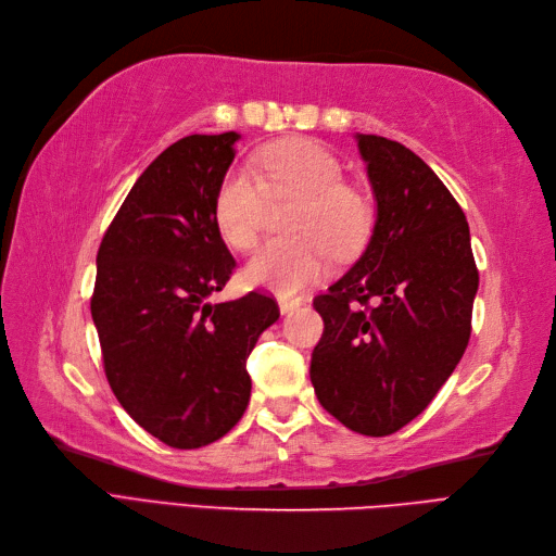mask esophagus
I'll use <instances>...</instances> for the list:
<instances>
[{"label":"esophagus","instance_id":"esophagus-1","mask_svg":"<svg viewBox=\"0 0 556 556\" xmlns=\"http://www.w3.org/2000/svg\"><path fill=\"white\" fill-rule=\"evenodd\" d=\"M277 302H279V309H281V314H289V312L298 309L300 304H302V300H300V298H289V295H279V298H277Z\"/></svg>","mask_w":556,"mask_h":556}]
</instances>
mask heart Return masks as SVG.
Listing matches in <instances>:
<instances>
[{
  "mask_svg": "<svg viewBox=\"0 0 556 556\" xmlns=\"http://www.w3.org/2000/svg\"><path fill=\"white\" fill-rule=\"evenodd\" d=\"M254 169L230 168L214 199V224L222 240L249 252L258 242L267 192L300 195L289 230L293 238L273 240L249 261L244 279L279 293H295L326 275L330 247L351 254L371 226L365 195L344 185L339 159L309 138H281L254 154Z\"/></svg>",
  "mask_w": 556,
  "mask_h": 556,
  "instance_id": "heart-1",
  "label": "heart"
}]
</instances>
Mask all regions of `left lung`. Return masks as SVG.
I'll use <instances>...</instances> for the list:
<instances>
[{"instance_id":"8db88e82","label":"left lung","mask_w":556,"mask_h":556,"mask_svg":"<svg viewBox=\"0 0 556 556\" xmlns=\"http://www.w3.org/2000/svg\"><path fill=\"white\" fill-rule=\"evenodd\" d=\"M376 199L365 254L314 300L312 386L330 416L388 437L422 414L467 351L478 267L469 224L437 173L397 140L357 134Z\"/></svg>"}]
</instances>
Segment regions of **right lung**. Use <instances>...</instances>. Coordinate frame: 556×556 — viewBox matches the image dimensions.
I'll list each match as a JSON object with an SVG mask.
<instances>
[{
    "mask_svg": "<svg viewBox=\"0 0 556 556\" xmlns=\"http://www.w3.org/2000/svg\"><path fill=\"white\" fill-rule=\"evenodd\" d=\"M240 134H193L146 168L97 254L92 318L105 379L159 441L191 451L228 434L252 392L247 357L279 318L258 291L212 304L236 270L214 199Z\"/></svg>",
    "mask_w": 556,
    "mask_h": 556,
    "instance_id": "right-lung-1",
    "label": "right lung"
}]
</instances>
